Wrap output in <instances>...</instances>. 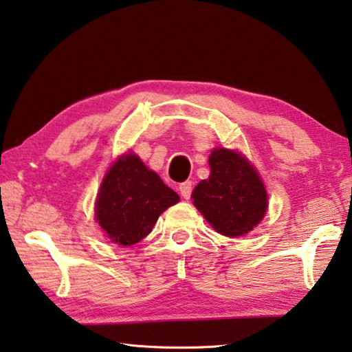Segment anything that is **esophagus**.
<instances>
[{"mask_svg": "<svg viewBox=\"0 0 352 352\" xmlns=\"http://www.w3.org/2000/svg\"><path fill=\"white\" fill-rule=\"evenodd\" d=\"M192 192H193L192 181H186V182L179 184V193L184 199H190V197H192Z\"/></svg>", "mask_w": 352, "mask_h": 352, "instance_id": "obj_1", "label": "esophagus"}]
</instances>
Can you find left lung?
<instances>
[{
	"instance_id": "left-lung-1",
	"label": "left lung",
	"mask_w": 352,
	"mask_h": 352,
	"mask_svg": "<svg viewBox=\"0 0 352 352\" xmlns=\"http://www.w3.org/2000/svg\"><path fill=\"white\" fill-rule=\"evenodd\" d=\"M210 176L195 187L193 204L214 229L239 237L257 226L267 212V192L256 170L230 149H214Z\"/></svg>"
}]
</instances>
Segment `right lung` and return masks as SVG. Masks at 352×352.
<instances>
[{
    "label": "right lung",
    "instance_id": "add662e5",
    "mask_svg": "<svg viewBox=\"0 0 352 352\" xmlns=\"http://www.w3.org/2000/svg\"><path fill=\"white\" fill-rule=\"evenodd\" d=\"M179 201L176 192L134 154L118 159L96 198V220L113 243L131 246L151 232L159 215Z\"/></svg>",
    "mask_w": 352,
    "mask_h": 352
}]
</instances>
